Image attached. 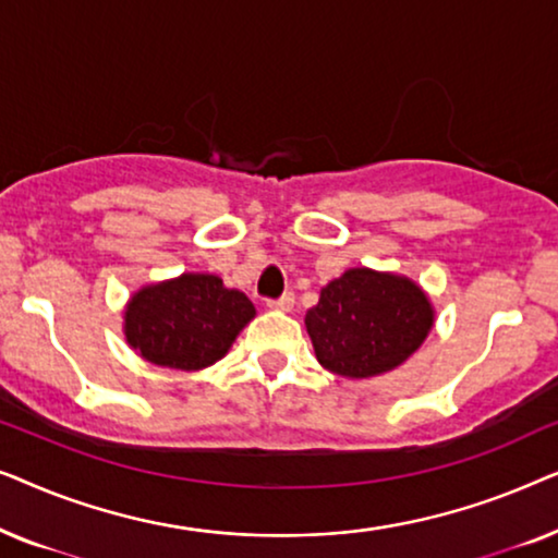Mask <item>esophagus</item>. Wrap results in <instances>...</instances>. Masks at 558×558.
Masks as SVG:
<instances>
[{"label":"esophagus","mask_w":558,"mask_h":558,"mask_svg":"<svg viewBox=\"0 0 558 558\" xmlns=\"http://www.w3.org/2000/svg\"><path fill=\"white\" fill-rule=\"evenodd\" d=\"M266 307L279 310V312H289V310L294 307V294L287 292V294H281L279 300H269V302H266Z\"/></svg>","instance_id":"obj_1"}]
</instances>
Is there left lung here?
<instances>
[{
	"label": "left lung",
	"instance_id": "obj_1",
	"mask_svg": "<svg viewBox=\"0 0 558 558\" xmlns=\"http://www.w3.org/2000/svg\"><path fill=\"white\" fill-rule=\"evenodd\" d=\"M304 325L323 368L371 378L393 371L422 348L434 310L411 279L361 266L323 287Z\"/></svg>",
	"mask_w": 558,
	"mask_h": 558
}]
</instances>
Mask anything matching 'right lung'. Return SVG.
I'll return each instance as SVG.
<instances>
[{
  "label": "right lung",
  "mask_w": 558,
  "mask_h": 558,
  "mask_svg": "<svg viewBox=\"0 0 558 558\" xmlns=\"http://www.w3.org/2000/svg\"><path fill=\"white\" fill-rule=\"evenodd\" d=\"M256 310L216 274H182L142 287L126 304V342L144 361L174 371H201L220 361Z\"/></svg>",
  "instance_id": "right-lung-1"
}]
</instances>
